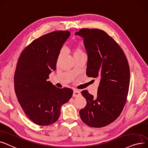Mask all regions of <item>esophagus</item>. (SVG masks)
<instances>
[{"mask_svg": "<svg viewBox=\"0 0 148 148\" xmlns=\"http://www.w3.org/2000/svg\"><path fill=\"white\" fill-rule=\"evenodd\" d=\"M80 95H81V92L77 90H75L73 91V97H78Z\"/></svg>", "mask_w": 148, "mask_h": 148, "instance_id": "34e87169", "label": "esophagus"}]
</instances>
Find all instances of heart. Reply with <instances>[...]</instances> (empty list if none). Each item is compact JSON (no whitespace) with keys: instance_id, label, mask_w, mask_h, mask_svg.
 <instances>
[{"instance_id":"obj_1","label":"heart","mask_w":148,"mask_h":148,"mask_svg":"<svg viewBox=\"0 0 148 148\" xmlns=\"http://www.w3.org/2000/svg\"><path fill=\"white\" fill-rule=\"evenodd\" d=\"M72 51H73V57H77V56H79L80 55L84 54V52L82 50V49L81 48V47H80L79 46H73V49H72ZM62 52H61L59 54V57H61Z\"/></svg>"}]
</instances>
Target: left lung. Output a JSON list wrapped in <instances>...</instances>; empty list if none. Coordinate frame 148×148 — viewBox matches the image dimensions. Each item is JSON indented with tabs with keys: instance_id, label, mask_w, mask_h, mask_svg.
Masks as SVG:
<instances>
[{
	"instance_id": "obj_1",
	"label": "left lung",
	"mask_w": 148,
	"mask_h": 148,
	"mask_svg": "<svg viewBox=\"0 0 148 148\" xmlns=\"http://www.w3.org/2000/svg\"><path fill=\"white\" fill-rule=\"evenodd\" d=\"M83 38L88 55L86 75L101 78L97 96L81 91L87 101L79 111L81 120L90 127L102 128L115 121L127 99L130 70L126 56L116 41L101 29L84 28L75 33Z\"/></svg>"
}]
</instances>
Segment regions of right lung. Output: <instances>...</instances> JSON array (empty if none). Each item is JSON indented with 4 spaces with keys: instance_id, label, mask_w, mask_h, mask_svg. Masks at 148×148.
<instances>
[{
    "instance_id": "1",
    "label": "right lung",
    "mask_w": 148,
    "mask_h": 148,
    "mask_svg": "<svg viewBox=\"0 0 148 148\" xmlns=\"http://www.w3.org/2000/svg\"><path fill=\"white\" fill-rule=\"evenodd\" d=\"M70 34L58 31L43 35L27 46L18 59L14 76L15 93L25 114L38 125L57 121L61 105L72 96V89L60 88L47 81Z\"/></svg>"
}]
</instances>
